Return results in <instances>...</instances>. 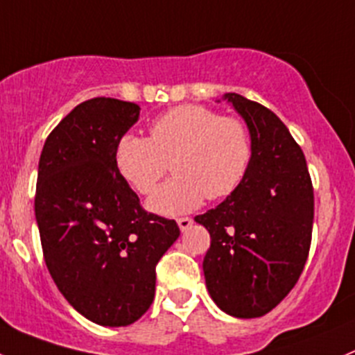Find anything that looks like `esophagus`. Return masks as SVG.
<instances>
[{
  "label": "esophagus",
  "mask_w": 355,
  "mask_h": 355,
  "mask_svg": "<svg viewBox=\"0 0 355 355\" xmlns=\"http://www.w3.org/2000/svg\"><path fill=\"white\" fill-rule=\"evenodd\" d=\"M178 225H180L181 232H187L188 228H190V226L193 225V219L188 218V216H184V218H180V219H178Z\"/></svg>",
  "instance_id": "obj_1"
}]
</instances>
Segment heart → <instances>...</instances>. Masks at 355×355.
I'll use <instances>...</instances> for the list:
<instances>
[{
	"mask_svg": "<svg viewBox=\"0 0 355 355\" xmlns=\"http://www.w3.org/2000/svg\"><path fill=\"white\" fill-rule=\"evenodd\" d=\"M252 157L249 125L200 104H183L158 116L150 137L123 134L114 150L118 172L139 195L151 193L171 164L175 175L148 204L167 216L193 211L204 198L230 197L245 180Z\"/></svg>",
	"mask_w": 355,
	"mask_h": 355,
	"instance_id": "obj_1",
	"label": "heart"
}]
</instances>
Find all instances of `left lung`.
Masks as SVG:
<instances>
[{
    "label": "left lung",
    "mask_w": 355,
    "mask_h": 355,
    "mask_svg": "<svg viewBox=\"0 0 355 355\" xmlns=\"http://www.w3.org/2000/svg\"><path fill=\"white\" fill-rule=\"evenodd\" d=\"M225 97L249 125L254 157L241 187L195 221L211 234L204 258L209 295L223 312L252 319L275 309L302 275L313 187L305 155L281 118L239 94Z\"/></svg>",
    "instance_id": "obj_1"
}]
</instances>
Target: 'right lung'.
Here are the masks:
<instances>
[{"label": "right lung", "instance_id": "1", "mask_svg": "<svg viewBox=\"0 0 355 355\" xmlns=\"http://www.w3.org/2000/svg\"><path fill=\"white\" fill-rule=\"evenodd\" d=\"M136 103L94 97L49 134L35 214L43 258L64 298L101 326L136 322L155 296L157 263L180 237L174 219L144 211L114 164Z\"/></svg>", "mask_w": 355, "mask_h": 355}]
</instances>
